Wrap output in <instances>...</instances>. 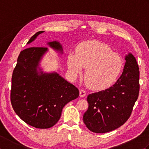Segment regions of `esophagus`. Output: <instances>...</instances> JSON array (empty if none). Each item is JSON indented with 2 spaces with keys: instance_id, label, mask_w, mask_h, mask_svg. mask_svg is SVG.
Wrapping results in <instances>:
<instances>
[{
  "instance_id": "34e87169",
  "label": "esophagus",
  "mask_w": 149,
  "mask_h": 149,
  "mask_svg": "<svg viewBox=\"0 0 149 149\" xmlns=\"http://www.w3.org/2000/svg\"><path fill=\"white\" fill-rule=\"evenodd\" d=\"M86 93L84 90H80L79 91V96L81 97H84V96H86Z\"/></svg>"
}]
</instances>
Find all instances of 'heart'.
<instances>
[{
    "label": "heart",
    "mask_w": 149,
    "mask_h": 149,
    "mask_svg": "<svg viewBox=\"0 0 149 149\" xmlns=\"http://www.w3.org/2000/svg\"><path fill=\"white\" fill-rule=\"evenodd\" d=\"M67 65L74 77L86 68L84 78L88 86L95 90H103L117 79L122 70L123 60L106 44L91 40L79 44L76 52L68 54Z\"/></svg>",
    "instance_id": "obj_1"
}]
</instances>
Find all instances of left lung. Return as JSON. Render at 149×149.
<instances>
[{"mask_svg":"<svg viewBox=\"0 0 149 149\" xmlns=\"http://www.w3.org/2000/svg\"><path fill=\"white\" fill-rule=\"evenodd\" d=\"M123 72L112 86L87 97L88 109L83 115L87 128L106 133L122 125L130 116L140 90L139 67L135 57L125 56Z\"/></svg>","mask_w":149,"mask_h":149,"instance_id":"left-lung-1","label":"left lung"}]
</instances>
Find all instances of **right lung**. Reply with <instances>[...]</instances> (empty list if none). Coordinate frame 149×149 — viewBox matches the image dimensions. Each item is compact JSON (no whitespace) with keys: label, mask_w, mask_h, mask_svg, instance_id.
I'll use <instances>...</instances> for the list:
<instances>
[{"label":"right lung","mask_w":149,"mask_h":149,"mask_svg":"<svg viewBox=\"0 0 149 149\" xmlns=\"http://www.w3.org/2000/svg\"><path fill=\"white\" fill-rule=\"evenodd\" d=\"M39 31L31 38L33 42ZM50 48L63 54L58 41L47 43ZM47 47H30L20 53L12 75L11 102L17 115L34 127L48 129L58 122L66 104L79 97V91L56 72H46L40 63L48 52Z\"/></svg>","instance_id":"obj_1"}]
</instances>
